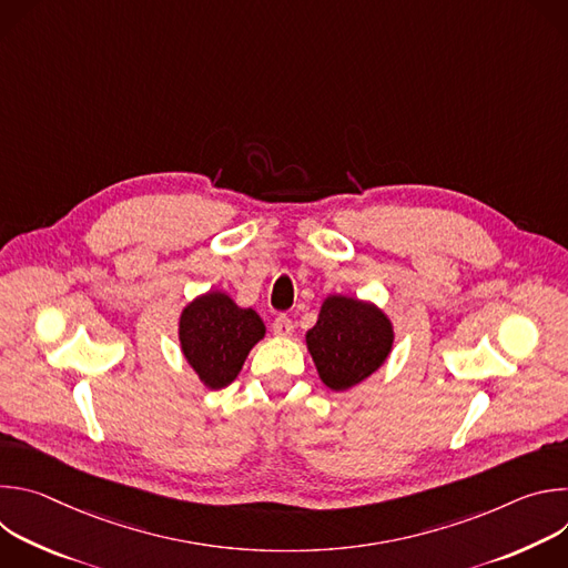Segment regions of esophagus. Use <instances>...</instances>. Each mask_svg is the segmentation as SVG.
Segmentation results:
<instances>
[{
	"label": "esophagus",
	"mask_w": 568,
	"mask_h": 568,
	"mask_svg": "<svg viewBox=\"0 0 568 568\" xmlns=\"http://www.w3.org/2000/svg\"><path fill=\"white\" fill-rule=\"evenodd\" d=\"M272 331L278 337H290L294 333V323H292V318L287 314H278L274 318V323H272Z\"/></svg>",
	"instance_id": "obj_1"
}]
</instances>
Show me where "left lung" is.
Instances as JSON below:
<instances>
[{"instance_id":"8db88e82","label":"left lung","mask_w":568,"mask_h":568,"mask_svg":"<svg viewBox=\"0 0 568 568\" xmlns=\"http://www.w3.org/2000/svg\"><path fill=\"white\" fill-rule=\"evenodd\" d=\"M305 342L323 384L346 390L384 364L393 346V328L377 307L331 296L323 301Z\"/></svg>"}]
</instances>
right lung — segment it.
Masks as SVG:
<instances>
[{
    "label": "right lung",
    "instance_id": "obj_1",
    "mask_svg": "<svg viewBox=\"0 0 568 568\" xmlns=\"http://www.w3.org/2000/svg\"><path fill=\"white\" fill-rule=\"evenodd\" d=\"M263 335L261 316L252 307H237L220 292L195 298L180 318L184 357L209 388L231 384Z\"/></svg>",
    "mask_w": 568,
    "mask_h": 568
}]
</instances>
